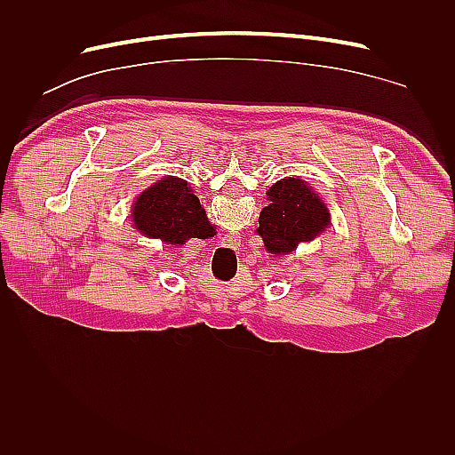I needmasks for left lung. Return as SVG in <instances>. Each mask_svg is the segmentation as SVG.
<instances>
[{"label":"left lung","mask_w":455,"mask_h":455,"mask_svg":"<svg viewBox=\"0 0 455 455\" xmlns=\"http://www.w3.org/2000/svg\"><path fill=\"white\" fill-rule=\"evenodd\" d=\"M267 206L259 212L256 229L267 252L291 254L299 243L319 237L330 226L326 204L301 178L286 176L267 189Z\"/></svg>","instance_id":"1"}]
</instances>
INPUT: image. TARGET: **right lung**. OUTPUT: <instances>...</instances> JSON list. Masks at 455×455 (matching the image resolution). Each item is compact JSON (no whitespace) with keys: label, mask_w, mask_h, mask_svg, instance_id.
Returning <instances> with one entry per match:
<instances>
[{"label":"right lung","mask_w":455,"mask_h":455,"mask_svg":"<svg viewBox=\"0 0 455 455\" xmlns=\"http://www.w3.org/2000/svg\"><path fill=\"white\" fill-rule=\"evenodd\" d=\"M131 216L142 235L176 246L191 237L206 239L212 231L197 196L188 182L174 176H164L144 189L136 197Z\"/></svg>","instance_id":"obj_1"}]
</instances>
